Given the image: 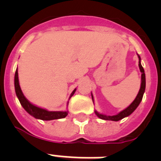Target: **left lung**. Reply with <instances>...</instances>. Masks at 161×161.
I'll return each instance as SVG.
<instances>
[{"mask_svg": "<svg viewBox=\"0 0 161 161\" xmlns=\"http://www.w3.org/2000/svg\"><path fill=\"white\" fill-rule=\"evenodd\" d=\"M138 57H139V69H140V72H141V85H140V89H139V93H138L137 96H136V99L133 101L131 104L128 107H126V109H123V111H121L120 113H119L116 115H113V116H107V115L102 114H99L97 111L95 110V114H97L98 118H100L101 119H104V120H111V121H119L121 119H124V118L127 117L130 114H131L135 110H136V108L139 106V103L141 102L142 99H143V93L145 92V87H146V79H145V73H144V69L142 67L141 63V59H140V56L138 55ZM92 99H93V97L92 94Z\"/></svg>", "mask_w": 161, "mask_h": 161, "instance_id": "8db88e82", "label": "left lung"}]
</instances>
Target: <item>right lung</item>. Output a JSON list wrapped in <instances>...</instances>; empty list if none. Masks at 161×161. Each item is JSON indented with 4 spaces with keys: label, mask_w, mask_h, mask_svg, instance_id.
<instances>
[{
    "label": "right lung",
    "mask_w": 161,
    "mask_h": 161,
    "mask_svg": "<svg viewBox=\"0 0 161 161\" xmlns=\"http://www.w3.org/2000/svg\"><path fill=\"white\" fill-rule=\"evenodd\" d=\"M14 87H15V92H16V95L18 97V100H19L20 103L22 106V107L25 109V110L32 115L33 117L37 119H41V120L49 121L53 120V119H64L68 115V111H48L47 109H42V108L38 107V106H35L31 104L29 101L25 97L24 94L22 93V91L21 89V87L19 85V80H18V68L16 69L15 72V76H14ZM76 89H74L72 91V93H71L69 99L73 96V94L76 92Z\"/></svg>",
    "instance_id": "1"
}]
</instances>
